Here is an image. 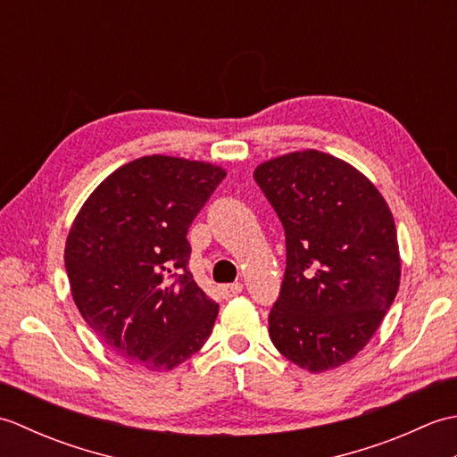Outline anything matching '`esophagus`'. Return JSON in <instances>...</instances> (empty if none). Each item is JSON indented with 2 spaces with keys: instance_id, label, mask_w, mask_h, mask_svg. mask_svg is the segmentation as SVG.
Wrapping results in <instances>:
<instances>
[{
  "instance_id": "obj_1",
  "label": "esophagus",
  "mask_w": 457,
  "mask_h": 457,
  "mask_svg": "<svg viewBox=\"0 0 457 457\" xmlns=\"http://www.w3.org/2000/svg\"><path fill=\"white\" fill-rule=\"evenodd\" d=\"M241 290H244V287H241V283H231V285H221L220 287V295L223 298H234L237 296Z\"/></svg>"
}]
</instances>
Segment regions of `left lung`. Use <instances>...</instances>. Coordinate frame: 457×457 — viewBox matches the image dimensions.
<instances>
[{
	"mask_svg": "<svg viewBox=\"0 0 457 457\" xmlns=\"http://www.w3.org/2000/svg\"><path fill=\"white\" fill-rule=\"evenodd\" d=\"M253 177L287 236L269 336L310 373L344 365L373 337L401 285L393 213L361 170L316 149L261 162Z\"/></svg>",
	"mask_w": 457,
	"mask_h": 457,
	"instance_id": "left-lung-1",
	"label": "left lung"
}]
</instances>
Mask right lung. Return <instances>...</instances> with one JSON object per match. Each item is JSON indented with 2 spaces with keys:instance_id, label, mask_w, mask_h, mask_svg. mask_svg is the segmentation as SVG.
Here are the masks:
<instances>
[{
  "instance_id": "1",
  "label": "right lung",
  "mask_w": 457,
  "mask_h": 457,
  "mask_svg": "<svg viewBox=\"0 0 457 457\" xmlns=\"http://www.w3.org/2000/svg\"><path fill=\"white\" fill-rule=\"evenodd\" d=\"M226 177L218 164L147 154L105 177L68 231L76 308L120 357L170 371L206 344L218 304L187 269L192 220Z\"/></svg>"
}]
</instances>
